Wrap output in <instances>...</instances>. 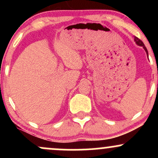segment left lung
<instances>
[{"mask_svg":"<svg viewBox=\"0 0 158 158\" xmlns=\"http://www.w3.org/2000/svg\"><path fill=\"white\" fill-rule=\"evenodd\" d=\"M135 41L136 44H137V45H139V46H142L143 48H144V50H146V53H147V55H148V50H147V49H146V47H145V45H144V44H143V41H141V40L139 39H138L137 37H135Z\"/></svg>","mask_w":158,"mask_h":158,"instance_id":"8db88e82","label":"left lung"}]
</instances>
